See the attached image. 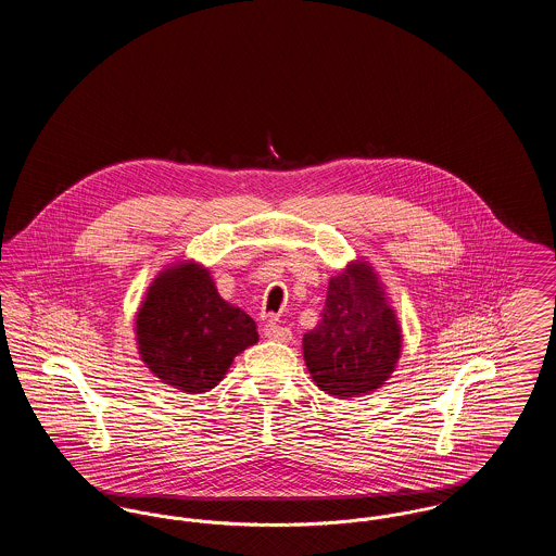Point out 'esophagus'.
<instances>
[{"mask_svg": "<svg viewBox=\"0 0 556 556\" xmlns=\"http://www.w3.org/2000/svg\"><path fill=\"white\" fill-rule=\"evenodd\" d=\"M263 331H265L266 340H273V342H290L291 340L290 327H283L275 320H268Z\"/></svg>", "mask_w": 556, "mask_h": 556, "instance_id": "esophagus-1", "label": "esophagus"}]
</instances>
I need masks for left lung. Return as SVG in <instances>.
<instances>
[{
    "label": "left lung",
    "instance_id": "left-lung-1",
    "mask_svg": "<svg viewBox=\"0 0 556 556\" xmlns=\"http://www.w3.org/2000/svg\"><path fill=\"white\" fill-rule=\"evenodd\" d=\"M402 336L372 268L350 265L329 279L325 308L304 336V361L315 383L336 397L367 394L396 367Z\"/></svg>",
    "mask_w": 556,
    "mask_h": 556
}]
</instances>
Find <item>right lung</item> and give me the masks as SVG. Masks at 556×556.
<instances>
[{"label": "right lung", "instance_id": "add662e5", "mask_svg": "<svg viewBox=\"0 0 556 556\" xmlns=\"http://www.w3.org/2000/svg\"><path fill=\"white\" fill-rule=\"evenodd\" d=\"M143 363L164 383L189 394L212 390L233 358L258 342L256 323L229 306L198 265L168 268L137 315Z\"/></svg>", "mask_w": 556, "mask_h": 556}]
</instances>
